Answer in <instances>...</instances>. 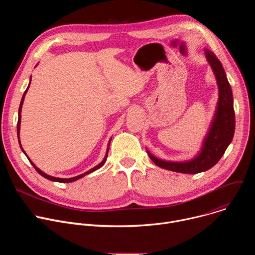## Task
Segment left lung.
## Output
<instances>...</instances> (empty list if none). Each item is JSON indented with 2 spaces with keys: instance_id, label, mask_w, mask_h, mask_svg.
<instances>
[{
  "instance_id": "left-lung-1",
  "label": "left lung",
  "mask_w": 255,
  "mask_h": 255,
  "mask_svg": "<svg viewBox=\"0 0 255 255\" xmlns=\"http://www.w3.org/2000/svg\"><path fill=\"white\" fill-rule=\"evenodd\" d=\"M206 57L214 71L219 87V102L212 126L205 139L204 146L196 158L187 162L161 160L148 152L151 160L161 168L180 173H199L206 171L221 159L234 136L235 113L230 84L226 78L224 68L217 56L212 51L206 50Z\"/></svg>"
}]
</instances>
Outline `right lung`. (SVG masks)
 Here are the masks:
<instances>
[{
  "label": "right lung",
  "mask_w": 255,
  "mask_h": 255,
  "mask_svg": "<svg viewBox=\"0 0 255 255\" xmlns=\"http://www.w3.org/2000/svg\"><path fill=\"white\" fill-rule=\"evenodd\" d=\"M29 86H30V84H29ZM29 86H28V88H29ZM28 88H27V90L25 91V93H24V95H23V97H22V100H21V103H20V107H19V113H18V123H17V134H18V140H19V131H20V122H21V110H22V105H23V102H24V97H25V94H26V92L28 91ZM19 144H20V140H19ZM20 147H21V144H20ZM22 148V147H21ZM22 151L24 152V150L22 149ZM25 153V152H24ZM107 157H108V150H107V154H106V156H105V158H104V160L100 163V164H98L97 166H95L94 168H92L91 170H89V171H87V172H85V173H83V174H80V175H78V176H75V177H71V178H59V177H54V176H50V175H47L46 173H44V172H42L40 169H38L37 167H36L35 165H34V163L29 159V161L31 162V164L33 165V167L36 169V171H37L39 174H41L43 177H45V178H47V179H49V180H52V181H58V183H71V181H75V180H77V179H79V178H81V177H83V176H85V175H87V174H89V173H91V172H93V171H95V170H97L98 168H100L101 166H103L104 164H105V161L107 160Z\"/></svg>",
  "instance_id": "right-lung-1"
}]
</instances>
